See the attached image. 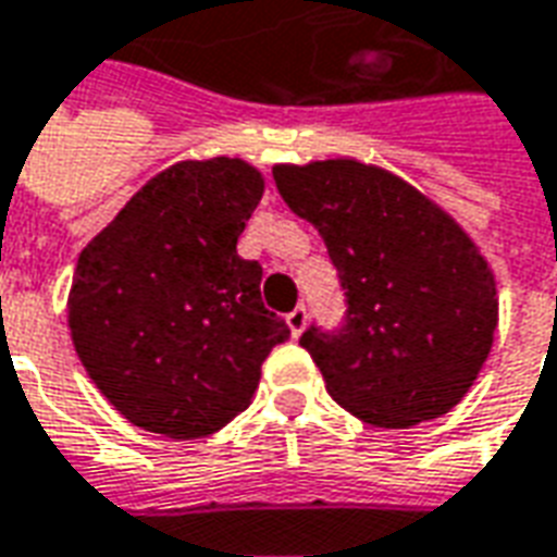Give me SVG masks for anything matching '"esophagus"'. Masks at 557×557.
Masks as SVG:
<instances>
[{
    "instance_id": "34e87169",
    "label": "esophagus",
    "mask_w": 557,
    "mask_h": 557,
    "mask_svg": "<svg viewBox=\"0 0 557 557\" xmlns=\"http://www.w3.org/2000/svg\"><path fill=\"white\" fill-rule=\"evenodd\" d=\"M306 323H309V311H306V306H297V309L287 314V326H290V335H294V338L302 335Z\"/></svg>"
}]
</instances>
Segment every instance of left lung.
Returning <instances> with one entry per match:
<instances>
[{
  "label": "left lung",
  "instance_id": "1",
  "mask_svg": "<svg viewBox=\"0 0 557 557\" xmlns=\"http://www.w3.org/2000/svg\"><path fill=\"white\" fill-rule=\"evenodd\" d=\"M275 185L318 227L348 321L299 345L326 393L362 423L411 429L453 411L498 330V287L483 251L447 209L393 171L357 159L275 164Z\"/></svg>",
  "mask_w": 557,
  "mask_h": 557
}]
</instances>
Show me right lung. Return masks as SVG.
Instances as JSON below:
<instances>
[{"mask_svg": "<svg viewBox=\"0 0 557 557\" xmlns=\"http://www.w3.org/2000/svg\"><path fill=\"white\" fill-rule=\"evenodd\" d=\"M263 185L243 159L176 161L81 251L71 342L128 423L180 441L219 432L287 342V323L260 302V263L236 255Z\"/></svg>", "mask_w": 557, "mask_h": 557, "instance_id": "obj_1", "label": "right lung"}]
</instances>
